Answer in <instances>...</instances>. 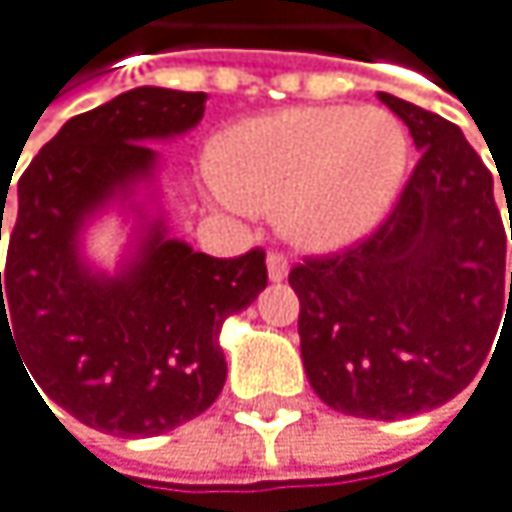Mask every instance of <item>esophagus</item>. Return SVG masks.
Here are the masks:
<instances>
[{"label":"esophagus","mask_w":512,"mask_h":512,"mask_svg":"<svg viewBox=\"0 0 512 512\" xmlns=\"http://www.w3.org/2000/svg\"><path fill=\"white\" fill-rule=\"evenodd\" d=\"M288 270H291V264H288L285 254H279V251L267 254V276H270V282H285Z\"/></svg>","instance_id":"obj_1"}]
</instances>
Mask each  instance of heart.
I'll return each mask as SVG.
<instances>
[{
    "label": "heart",
    "mask_w": 512,
    "mask_h": 512,
    "mask_svg": "<svg viewBox=\"0 0 512 512\" xmlns=\"http://www.w3.org/2000/svg\"><path fill=\"white\" fill-rule=\"evenodd\" d=\"M408 158V131L384 107H291L221 134L212 197L242 215L276 206L291 245L330 254L387 218Z\"/></svg>",
    "instance_id": "obj_1"
}]
</instances>
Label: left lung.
I'll return each mask as SVG.
<instances>
[{
    "instance_id": "obj_1",
    "label": "left lung",
    "mask_w": 512,
    "mask_h": 512,
    "mask_svg": "<svg viewBox=\"0 0 512 512\" xmlns=\"http://www.w3.org/2000/svg\"><path fill=\"white\" fill-rule=\"evenodd\" d=\"M420 161L390 218L357 248L291 270L300 354L333 411L399 420L432 411L480 372L507 303L495 182L459 125L390 92ZM512 218V215H510Z\"/></svg>"
}]
</instances>
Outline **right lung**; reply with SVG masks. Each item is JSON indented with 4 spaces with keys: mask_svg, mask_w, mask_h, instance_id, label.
I'll use <instances>...</instances> for the list:
<instances>
[{
    "mask_svg": "<svg viewBox=\"0 0 512 512\" xmlns=\"http://www.w3.org/2000/svg\"><path fill=\"white\" fill-rule=\"evenodd\" d=\"M203 107L206 92L128 89L68 119L17 182L0 357L17 351L35 390L107 435L149 438L203 414L227 378L224 321L267 288L261 248L209 258L170 236L158 203L152 143L191 131ZM110 208L132 218V239L117 270L101 271L82 242Z\"/></svg>",
    "mask_w": 512,
    "mask_h": 512,
    "instance_id": "obj_1",
    "label": "right lung"
}]
</instances>
